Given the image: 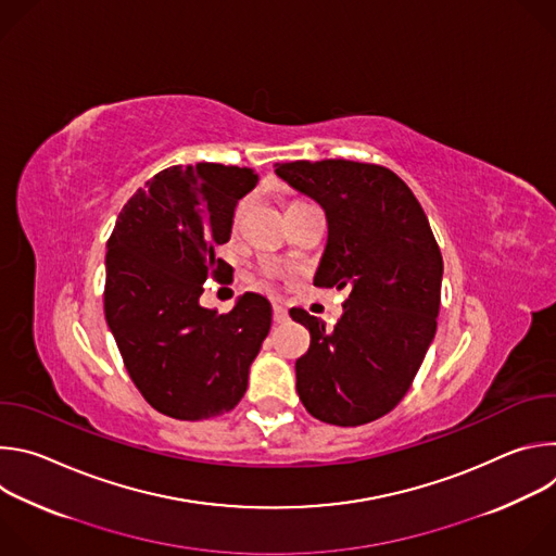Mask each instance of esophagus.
<instances>
[{
	"label": "esophagus",
	"instance_id": "34e87169",
	"mask_svg": "<svg viewBox=\"0 0 556 556\" xmlns=\"http://www.w3.org/2000/svg\"><path fill=\"white\" fill-rule=\"evenodd\" d=\"M273 321H275V324H286V321H288V312H286V307H281V305H273Z\"/></svg>",
	"mask_w": 556,
	"mask_h": 556
}]
</instances>
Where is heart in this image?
<instances>
[{
    "label": "heart",
    "mask_w": 556,
    "mask_h": 556,
    "mask_svg": "<svg viewBox=\"0 0 556 556\" xmlns=\"http://www.w3.org/2000/svg\"><path fill=\"white\" fill-rule=\"evenodd\" d=\"M240 217H242V208H237V213H235V222H240Z\"/></svg>",
    "instance_id": "1"
}]
</instances>
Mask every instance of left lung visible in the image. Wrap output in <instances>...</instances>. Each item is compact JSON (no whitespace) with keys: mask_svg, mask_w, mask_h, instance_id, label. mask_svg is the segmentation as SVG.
I'll use <instances>...</instances> for the list:
<instances>
[{"mask_svg":"<svg viewBox=\"0 0 556 556\" xmlns=\"http://www.w3.org/2000/svg\"><path fill=\"white\" fill-rule=\"evenodd\" d=\"M275 174L326 211L328 242L314 286L350 290L334 330L292 307L309 330L296 393L321 422L358 427L409 391L435 337L442 255L412 189L380 165L296 161Z\"/></svg>","mask_w":556,"mask_h":556,"instance_id":"8db88e82","label":"left lung"}]
</instances>
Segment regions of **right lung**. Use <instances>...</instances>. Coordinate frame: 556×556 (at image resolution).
<instances>
[{"instance_id": "right-lung-1", "label": "right lung", "mask_w": 556, "mask_h": 556, "mask_svg": "<svg viewBox=\"0 0 556 556\" xmlns=\"http://www.w3.org/2000/svg\"><path fill=\"white\" fill-rule=\"evenodd\" d=\"M257 180L249 167H169L129 198L112 230L105 319L134 384L169 418L230 412L268 337L273 307L262 294H242L228 314L200 305L204 281L232 273L215 249Z\"/></svg>"}]
</instances>
